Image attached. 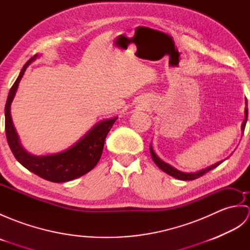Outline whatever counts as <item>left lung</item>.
Masks as SVG:
<instances>
[{"label":"left lung","instance_id":"left-lung-1","mask_svg":"<svg viewBox=\"0 0 250 250\" xmlns=\"http://www.w3.org/2000/svg\"><path fill=\"white\" fill-rule=\"evenodd\" d=\"M245 105H246V107H245V111H244V113H245V118H244V121H243V124H242V126H241L242 134L244 133V130H245L246 122H247V117H248L247 100L245 101ZM149 150H150V155H151V158H152L153 162H155V163L157 164V167H158L159 168L162 169V171L166 172L167 174L171 175V176H173V177H175V178H177V179H180V180H193V179H195V178H199L200 176H202V175H204L205 173L209 172L210 169H213V168L218 167L220 163H222V161H225V160H221V161H219V162H217V163L213 164V166H209V167H205V168H203V169H200V171L186 173V172L178 171L177 168H175V167H173L172 166H169L168 163L162 161L161 159L157 156V153H156L155 151H153V148H152V145H151V144H150V146H149ZM230 156H231V155H230ZM228 158H229V157H228Z\"/></svg>","mask_w":250,"mask_h":250}]
</instances>
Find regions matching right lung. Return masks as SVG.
I'll list each match as a JSON object with an SVG mask.
<instances>
[{
	"mask_svg": "<svg viewBox=\"0 0 250 250\" xmlns=\"http://www.w3.org/2000/svg\"><path fill=\"white\" fill-rule=\"evenodd\" d=\"M37 57L39 55H35L25 63L9 90L5 105V133L10 150L21 166L37 176L52 183L70 182L87 174L97 166L102 156L106 136L118 117L99 121L81 140L63 151L46 156H35L26 151L21 145L19 135L13 124L10 106L26 67L36 60Z\"/></svg>",
	"mask_w": 250,
	"mask_h": 250,
	"instance_id": "add662e5",
	"label": "right lung"
}]
</instances>
